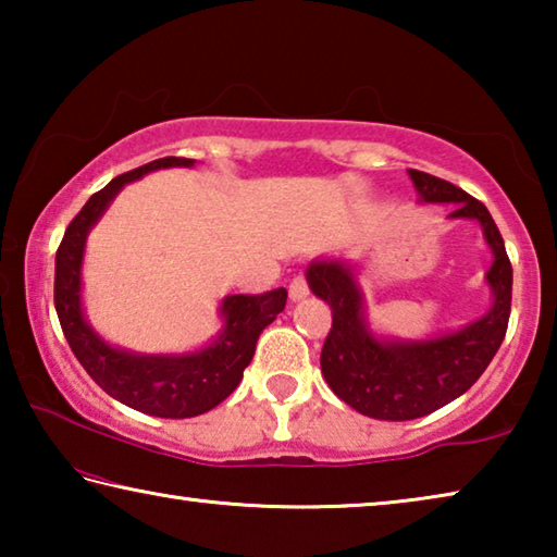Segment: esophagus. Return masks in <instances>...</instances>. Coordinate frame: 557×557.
<instances>
[{
    "label": "esophagus",
    "mask_w": 557,
    "mask_h": 557,
    "mask_svg": "<svg viewBox=\"0 0 557 557\" xmlns=\"http://www.w3.org/2000/svg\"><path fill=\"white\" fill-rule=\"evenodd\" d=\"M309 295V285H307V277L305 275H297L295 280L289 282V299L292 301H299Z\"/></svg>",
    "instance_id": "obj_1"
}]
</instances>
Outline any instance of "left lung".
I'll return each instance as SVG.
<instances>
[{
	"mask_svg": "<svg viewBox=\"0 0 557 557\" xmlns=\"http://www.w3.org/2000/svg\"><path fill=\"white\" fill-rule=\"evenodd\" d=\"M422 203H449V221H476L492 248L486 285L492 307L457 332L428 338L373 334L354 265L319 258L307 268L309 289L332 307V332L322 348V375L338 398L373 420H414L440 410L476 383L502 346L511 314L513 270L504 238L482 201L418 169H408Z\"/></svg>",
	"mask_w": 557,
	"mask_h": 557,
	"instance_id": "1",
	"label": "left lung"
}]
</instances>
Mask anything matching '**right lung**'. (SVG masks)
I'll return each instance as SVG.
<instances>
[{
    "instance_id": "right-lung-1",
    "label": "right lung",
    "mask_w": 557,
    "mask_h": 557,
    "mask_svg": "<svg viewBox=\"0 0 557 557\" xmlns=\"http://www.w3.org/2000/svg\"><path fill=\"white\" fill-rule=\"evenodd\" d=\"M196 159H154L92 194L81 213L65 228L55 252L53 299L59 322L71 351L83 369L112 398L154 418H196L223 403L238 388L243 371L256 354L262 329L272 324L285 309L287 289L265 295L223 297L219 314L223 326L211 344L188 354H135L112 346L90 326L83 312V256L92 225L110 209L122 186L137 182L149 172L169 166H194Z\"/></svg>"
}]
</instances>
